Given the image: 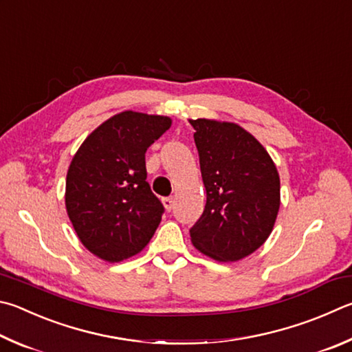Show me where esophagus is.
<instances>
[{
    "label": "esophagus",
    "mask_w": 352,
    "mask_h": 352,
    "mask_svg": "<svg viewBox=\"0 0 352 352\" xmlns=\"http://www.w3.org/2000/svg\"><path fill=\"white\" fill-rule=\"evenodd\" d=\"M163 204H164L166 210H172L174 209V198H170V197L163 198Z\"/></svg>",
    "instance_id": "obj_1"
}]
</instances>
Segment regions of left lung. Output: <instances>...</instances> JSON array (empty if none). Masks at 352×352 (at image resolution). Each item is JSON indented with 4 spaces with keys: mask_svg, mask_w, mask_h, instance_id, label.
<instances>
[{
    "mask_svg": "<svg viewBox=\"0 0 352 352\" xmlns=\"http://www.w3.org/2000/svg\"><path fill=\"white\" fill-rule=\"evenodd\" d=\"M206 204L190 228L201 254L223 263L248 257L270 237L280 209V177L252 133L231 121L189 120Z\"/></svg>",
    "mask_w": 352,
    "mask_h": 352,
    "instance_id": "left-lung-1",
    "label": "left lung"
}]
</instances>
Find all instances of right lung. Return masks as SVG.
I'll return each instance as SVG.
<instances>
[{
    "instance_id": "obj_1",
    "label": "right lung",
    "mask_w": 352,
    "mask_h": 352,
    "mask_svg": "<svg viewBox=\"0 0 352 352\" xmlns=\"http://www.w3.org/2000/svg\"><path fill=\"white\" fill-rule=\"evenodd\" d=\"M164 115H113L75 152L66 177V210L89 252L117 263L143 251L162 221L163 204L146 182L144 154L169 129Z\"/></svg>"
}]
</instances>
